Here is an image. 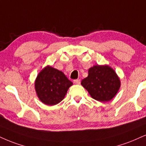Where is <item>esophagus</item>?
<instances>
[{"label": "esophagus", "mask_w": 146, "mask_h": 146, "mask_svg": "<svg viewBox=\"0 0 146 146\" xmlns=\"http://www.w3.org/2000/svg\"><path fill=\"white\" fill-rule=\"evenodd\" d=\"M74 82L76 84H80V79H76V80H74Z\"/></svg>", "instance_id": "obj_1"}]
</instances>
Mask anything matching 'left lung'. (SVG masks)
I'll list each match as a JSON object with an SVG mask.
<instances>
[{
	"label": "left lung",
	"mask_w": 146,
	"mask_h": 146,
	"mask_svg": "<svg viewBox=\"0 0 146 146\" xmlns=\"http://www.w3.org/2000/svg\"><path fill=\"white\" fill-rule=\"evenodd\" d=\"M81 84L93 99L108 102L118 92L120 81L114 70L108 66H94L89 70V75Z\"/></svg>",
	"instance_id": "1"
}]
</instances>
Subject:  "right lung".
Returning <instances> with one entry per match:
<instances>
[{
    "instance_id": "right-lung-1",
    "label": "right lung",
    "mask_w": 146,
    "mask_h": 146,
    "mask_svg": "<svg viewBox=\"0 0 146 146\" xmlns=\"http://www.w3.org/2000/svg\"><path fill=\"white\" fill-rule=\"evenodd\" d=\"M72 85L62 72L46 66L38 75L35 89L38 98L46 105L59 104L64 98L68 89Z\"/></svg>"
}]
</instances>
